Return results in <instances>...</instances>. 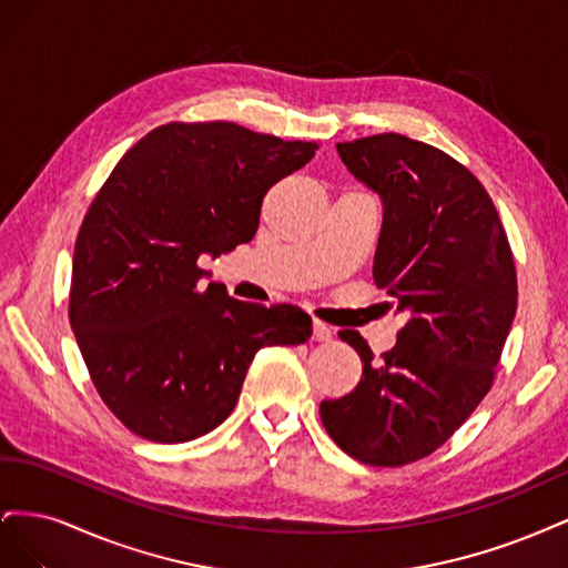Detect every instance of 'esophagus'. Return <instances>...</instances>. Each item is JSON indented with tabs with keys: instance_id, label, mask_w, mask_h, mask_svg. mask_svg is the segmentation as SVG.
Returning a JSON list of instances; mask_svg holds the SVG:
<instances>
[{
	"instance_id": "obj_1",
	"label": "esophagus",
	"mask_w": 568,
	"mask_h": 568,
	"mask_svg": "<svg viewBox=\"0 0 568 568\" xmlns=\"http://www.w3.org/2000/svg\"><path fill=\"white\" fill-rule=\"evenodd\" d=\"M332 336H334V332H332V326H326L324 322H313V341H332Z\"/></svg>"
}]
</instances>
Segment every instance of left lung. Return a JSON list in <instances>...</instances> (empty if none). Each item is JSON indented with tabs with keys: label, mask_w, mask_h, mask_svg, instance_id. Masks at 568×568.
<instances>
[{
	"label": "left lung",
	"mask_w": 568,
	"mask_h": 568,
	"mask_svg": "<svg viewBox=\"0 0 568 568\" xmlns=\"http://www.w3.org/2000/svg\"><path fill=\"white\" fill-rule=\"evenodd\" d=\"M336 151L382 199L372 277L405 324L384 359L357 332L338 334L363 359V379L322 400L320 417L353 459L403 467L440 448L486 398L517 313V272L484 184L448 153L393 132Z\"/></svg>",
	"instance_id": "8db88e82"
}]
</instances>
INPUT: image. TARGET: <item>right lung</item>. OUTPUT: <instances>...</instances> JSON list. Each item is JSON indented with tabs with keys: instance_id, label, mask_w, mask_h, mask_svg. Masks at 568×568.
Here are the masks:
<instances>
[{
	"instance_id": "right-lung-1",
	"label": "right lung",
	"mask_w": 568,
	"mask_h": 568,
	"mask_svg": "<svg viewBox=\"0 0 568 568\" xmlns=\"http://www.w3.org/2000/svg\"><path fill=\"white\" fill-rule=\"evenodd\" d=\"M315 149L234 123H168L101 186L78 232L68 315L101 400L132 434H211L232 415L257 351L311 338L301 307L203 288L196 263L248 244L267 189Z\"/></svg>"
}]
</instances>
